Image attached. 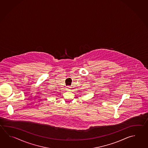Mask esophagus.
Instances as JSON below:
<instances>
[{
  "label": "esophagus",
  "mask_w": 148,
  "mask_h": 148,
  "mask_svg": "<svg viewBox=\"0 0 148 148\" xmlns=\"http://www.w3.org/2000/svg\"><path fill=\"white\" fill-rule=\"evenodd\" d=\"M71 87H70V86H66V89L67 91H70V90H71Z\"/></svg>",
  "instance_id": "esophagus-1"
}]
</instances>
